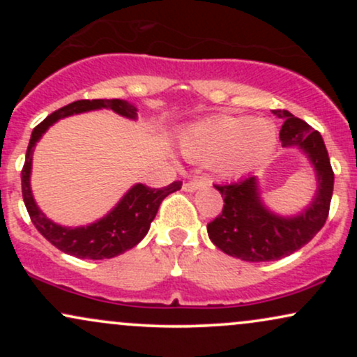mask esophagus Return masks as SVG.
<instances>
[{
    "mask_svg": "<svg viewBox=\"0 0 357 357\" xmlns=\"http://www.w3.org/2000/svg\"><path fill=\"white\" fill-rule=\"evenodd\" d=\"M203 186H206V181H204V179H191V181H186L183 184V190L188 192H192L198 190V188H203Z\"/></svg>",
    "mask_w": 357,
    "mask_h": 357,
    "instance_id": "1",
    "label": "esophagus"
}]
</instances>
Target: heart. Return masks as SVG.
<instances>
[{
    "label": "heart",
    "mask_w": 357,
    "mask_h": 357,
    "mask_svg": "<svg viewBox=\"0 0 357 357\" xmlns=\"http://www.w3.org/2000/svg\"><path fill=\"white\" fill-rule=\"evenodd\" d=\"M275 139V127L267 121L216 116L190 127L181 137V149L191 161H216L220 171L235 173L267 154Z\"/></svg>",
    "instance_id": "obj_1"
}]
</instances>
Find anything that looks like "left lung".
<instances>
[{
	"label": "left lung",
	"instance_id": "8db88e82",
	"mask_svg": "<svg viewBox=\"0 0 357 357\" xmlns=\"http://www.w3.org/2000/svg\"><path fill=\"white\" fill-rule=\"evenodd\" d=\"M285 122L280 130L284 147L298 146L309 155L317 173V196L302 215L280 218L261 206L255 176L215 184L223 196V210L208 223V235L221 252L247 261L280 260L301 250L321 231L329 216L334 171L319 130L289 110H273Z\"/></svg>",
	"mask_w": 357,
	"mask_h": 357
}]
</instances>
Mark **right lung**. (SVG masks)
Returning <instances> with one entry per match:
<instances>
[{"mask_svg": "<svg viewBox=\"0 0 357 357\" xmlns=\"http://www.w3.org/2000/svg\"><path fill=\"white\" fill-rule=\"evenodd\" d=\"M107 107L117 112L119 116L129 119L136 117V107L121 99H93V100H77L65 105L47 119H43L31 132L30 144L26 149V158L22 169V192L23 202L30 215L31 223L47 238L53 247L61 250L63 253L77 258H89V260H104L127 252L146 236L149 231L151 221L154 220L159 204L171 192L181 190L183 181H174L165 188H149L146 184H136L121 203L104 216L97 223L82 228H63L55 225L36 206L33 195L30 190V171H31V154L45 130L61 117L72 114L85 112V110Z\"/></svg>", "mask_w": 357, "mask_h": 357, "instance_id": "1", "label": "right lung"}]
</instances>
